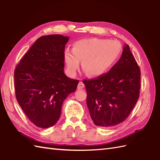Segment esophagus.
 <instances>
[{
  "instance_id": "esophagus-1",
  "label": "esophagus",
  "mask_w": 160,
  "mask_h": 160,
  "mask_svg": "<svg viewBox=\"0 0 160 160\" xmlns=\"http://www.w3.org/2000/svg\"><path fill=\"white\" fill-rule=\"evenodd\" d=\"M84 87V83L82 82V81H80V82L78 83V89H82V88Z\"/></svg>"
}]
</instances>
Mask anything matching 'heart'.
<instances>
[{
	"label": "heart",
	"instance_id": "obj_1",
	"mask_svg": "<svg viewBox=\"0 0 160 160\" xmlns=\"http://www.w3.org/2000/svg\"><path fill=\"white\" fill-rule=\"evenodd\" d=\"M121 45L115 40L89 38L78 40L73 44L72 51L64 53L67 72L76 76L82 62V69L88 76L97 78L106 73L116 62Z\"/></svg>",
	"mask_w": 160,
	"mask_h": 160
}]
</instances>
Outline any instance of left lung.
I'll return each instance as SVG.
<instances>
[{"instance_id": "8db88e82", "label": "left lung", "mask_w": 160, "mask_h": 160, "mask_svg": "<svg viewBox=\"0 0 160 160\" xmlns=\"http://www.w3.org/2000/svg\"><path fill=\"white\" fill-rule=\"evenodd\" d=\"M140 70L128 45L108 73L84 80L87 104L94 124L108 127L120 124L131 113L140 96Z\"/></svg>"}]
</instances>
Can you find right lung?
Masks as SVG:
<instances>
[{"label":"right lung","mask_w":160,"mask_h":160,"mask_svg":"<svg viewBox=\"0 0 160 160\" xmlns=\"http://www.w3.org/2000/svg\"><path fill=\"white\" fill-rule=\"evenodd\" d=\"M69 39L59 34L41 36L15 69L16 100L38 127L47 128L56 123L64 100L75 92L79 82L64 73V48Z\"/></svg>","instance_id":"obj_1"}]
</instances>
